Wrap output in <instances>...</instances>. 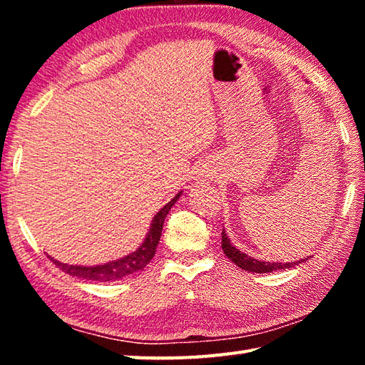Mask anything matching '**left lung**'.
<instances>
[{
	"label": "left lung",
	"mask_w": 365,
	"mask_h": 365,
	"mask_svg": "<svg viewBox=\"0 0 365 365\" xmlns=\"http://www.w3.org/2000/svg\"><path fill=\"white\" fill-rule=\"evenodd\" d=\"M222 250H224V255L230 259L235 265H238L240 269H243L246 272H252V274H269V272L289 269V267H294V265L302 264L307 259V257L299 259V261H294V262L261 261V259L251 257L246 255V252L240 251L237 246L230 242V238L227 237L225 230H222Z\"/></svg>",
	"instance_id": "1"
}]
</instances>
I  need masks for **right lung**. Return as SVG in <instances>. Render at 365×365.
Returning a JSON list of instances; mask_svg holds the SVG:
<instances>
[{
    "label": "right lung",
    "instance_id": "1",
    "mask_svg": "<svg viewBox=\"0 0 365 365\" xmlns=\"http://www.w3.org/2000/svg\"><path fill=\"white\" fill-rule=\"evenodd\" d=\"M180 196H182V191H178L168 205H165L163 209H159V212L153 217L150 230H148L145 240L141 242V245L137 250L130 252V255L123 256L120 259H115V261H110L106 264H100V265H69V264L59 262L53 257L51 261L56 264L61 270H64L66 274H69L72 277H78V279L91 280V282H115V280L125 279V277L135 274V272L143 270L148 265V262L153 259V256L156 255L160 233H163L164 220L168 217L170 207L175 205Z\"/></svg>",
    "mask_w": 365,
    "mask_h": 365
}]
</instances>
